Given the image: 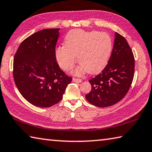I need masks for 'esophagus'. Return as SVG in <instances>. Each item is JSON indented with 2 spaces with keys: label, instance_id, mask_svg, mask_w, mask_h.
Segmentation results:
<instances>
[{
  "label": "esophagus",
  "instance_id": "obj_1",
  "mask_svg": "<svg viewBox=\"0 0 152 152\" xmlns=\"http://www.w3.org/2000/svg\"><path fill=\"white\" fill-rule=\"evenodd\" d=\"M72 80H73V82H81L82 80L81 79H79V78H74L73 79H72Z\"/></svg>",
  "mask_w": 152,
  "mask_h": 152
}]
</instances>
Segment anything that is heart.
Returning a JSON list of instances; mask_svg holds the SVG:
<instances>
[{
    "label": "heart",
    "mask_w": 152,
    "mask_h": 152,
    "mask_svg": "<svg viewBox=\"0 0 152 152\" xmlns=\"http://www.w3.org/2000/svg\"><path fill=\"white\" fill-rule=\"evenodd\" d=\"M64 42L65 45L56 48V60L63 70L68 71L76 64L78 55L80 66L74 70L76 75H80L86 70L90 74L101 71L111 54V38L105 33L74 29L67 33Z\"/></svg>",
    "instance_id": "heart-1"
}]
</instances>
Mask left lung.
Segmentation results:
<instances>
[{
	"label": "left lung",
	"mask_w": 152,
	"mask_h": 152,
	"mask_svg": "<svg viewBox=\"0 0 152 152\" xmlns=\"http://www.w3.org/2000/svg\"><path fill=\"white\" fill-rule=\"evenodd\" d=\"M115 42L107 65L101 73L90 80L92 89L86 95L90 103L107 107L117 103L127 94L135 70L133 51L124 37L115 32Z\"/></svg>",
	"instance_id": "8db88e82"
}]
</instances>
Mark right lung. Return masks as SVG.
<instances>
[{
    "instance_id": "add662e5",
    "label": "right lung",
    "mask_w": 152,
    "mask_h": 152,
    "mask_svg": "<svg viewBox=\"0 0 152 152\" xmlns=\"http://www.w3.org/2000/svg\"><path fill=\"white\" fill-rule=\"evenodd\" d=\"M59 30L33 33L23 41L14 56L15 84L24 99L35 106L45 108L58 103L72 80L56 61Z\"/></svg>"
}]
</instances>
